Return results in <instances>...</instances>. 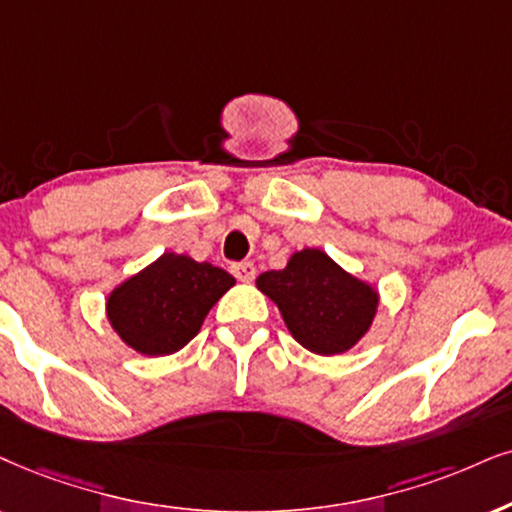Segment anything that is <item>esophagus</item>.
Listing matches in <instances>:
<instances>
[{"instance_id": "1", "label": "esophagus", "mask_w": 512, "mask_h": 512, "mask_svg": "<svg viewBox=\"0 0 512 512\" xmlns=\"http://www.w3.org/2000/svg\"><path fill=\"white\" fill-rule=\"evenodd\" d=\"M231 274H234L238 281L250 283L252 278H255V264H252V262H236V264H231Z\"/></svg>"}]
</instances>
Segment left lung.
Masks as SVG:
<instances>
[{"mask_svg": "<svg viewBox=\"0 0 512 512\" xmlns=\"http://www.w3.org/2000/svg\"><path fill=\"white\" fill-rule=\"evenodd\" d=\"M257 288L281 309L290 335L321 357L357 345L380 302L373 286L347 274L319 248L293 252L286 269L257 276Z\"/></svg>", "mask_w": 512, "mask_h": 512, "instance_id": "obj_1", "label": "left lung"}]
</instances>
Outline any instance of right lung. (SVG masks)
<instances>
[{"label": "right lung", "instance_id": "add662e5", "mask_svg": "<svg viewBox=\"0 0 512 512\" xmlns=\"http://www.w3.org/2000/svg\"><path fill=\"white\" fill-rule=\"evenodd\" d=\"M236 278L210 262L165 252L108 295L106 314L127 347L167 357L196 338L205 316Z\"/></svg>", "mask_w": 512, "mask_h": 512}]
</instances>
